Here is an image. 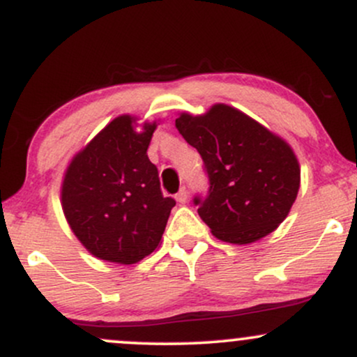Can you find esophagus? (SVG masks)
Returning <instances> with one entry per match:
<instances>
[{
	"label": "esophagus",
	"mask_w": 357,
	"mask_h": 357,
	"mask_svg": "<svg viewBox=\"0 0 357 357\" xmlns=\"http://www.w3.org/2000/svg\"><path fill=\"white\" fill-rule=\"evenodd\" d=\"M176 202L178 203H181V204H184V203H188V192H186V190H179V192L178 195H176Z\"/></svg>",
	"instance_id": "obj_1"
}]
</instances>
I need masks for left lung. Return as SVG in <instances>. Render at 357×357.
Instances as JSON below:
<instances>
[{"label":"left lung","instance_id":"8db88e82","mask_svg":"<svg viewBox=\"0 0 357 357\" xmlns=\"http://www.w3.org/2000/svg\"><path fill=\"white\" fill-rule=\"evenodd\" d=\"M176 127L204 161L210 195L195 203L213 236L248 245L275 231L301 188V165L289 142L227 104L198 116L181 112Z\"/></svg>","mask_w":357,"mask_h":357}]
</instances>
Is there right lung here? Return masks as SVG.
Returning a JSON list of instances; mask_svg holds the SVG:
<instances>
[{"mask_svg": "<svg viewBox=\"0 0 357 357\" xmlns=\"http://www.w3.org/2000/svg\"><path fill=\"white\" fill-rule=\"evenodd\" d=\"M159 121L122 114L72 158L61 181V210L90 255L132 265L161 245L176 202L165 198L147 147Z\"/></svg>", "mask_w": 357, "mask_h": 357, "instance_id": "right-lung-1", "label": "right lung"}]
</instances>
